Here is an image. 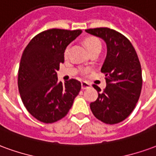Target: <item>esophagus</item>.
Returning a JSON list of instances; mask_svg holds the SVG:
<instances>
[{"label":"esophagus","mask_w":156,"mask_h":156,"mask_svg":"<svg viewBox=\"0 0 156 156\" xmlns=\"http://www.w3.org/2000/svg\"><path fill=\"white\" fill-rule=\"evenodd\" d=\"M81 85H82V89H87L90 88V83H89L88 82L83 81L81 83Z\"/></svg>","instance_id":"1"}]
</instances>
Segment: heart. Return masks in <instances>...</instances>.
Here are the masks:
<instances>
[{"label": "heart", "instance_id": "1", "mask_svg": "<svg viewBox=\"0 0 156 156\" xmlns=\"http://www.w3.org/2000/svg\"><path fill=\"white\" fill-rule=\"evenodd\" d=\"M84 44L87 46V48L89 49V51L90 52L95 50V49H98V48H101V41L98 40L95 37H88L84 40ZM68 52H69V46H67L64 51V55L67 56L68 55Z\"/></svg>", "mask_w": 156, "mask_h": 156}]
</instances>
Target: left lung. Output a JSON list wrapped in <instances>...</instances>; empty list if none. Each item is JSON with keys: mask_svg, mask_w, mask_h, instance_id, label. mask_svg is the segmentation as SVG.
<instances>
[{"mask_svg": "<svg viewBox=\"0 0 156 156\" xmlns=\"http://www.w3.org/2000/svg\"><path fill=\"white\" fill-rule=\"evenodd\" d=\"M86 32L100 37L107 47L101 73L105 76L106 88L90 103L94 116L106 124L122 122L135 108L142 89V70L138 55L127 38L114 29L96 28Z\"/></svg>", "mask_w": 156, "mask_h": 156, "instance_id": "left-lung-1", "label": "left lung"}]
</instances>
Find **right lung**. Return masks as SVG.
<instances>
[{"label": "right lung", "instance_id": "right-lung-1", "mask_svg": "<svg viewBox=\"0 0 156 156\" xmlns=\"http://www.w3.org/2000/svg\"><path fill=\"white\" fill-rule=\"evenodd\" d=\"M82 30L51 29L38 34L22 55L17 85L28 112L44 123L59 121L67 114L81 83L72 78L58 82L56 71L64 62V51Z\"/></svg>", "mask_w": 156, "mask_h": 156}]
</instances>
